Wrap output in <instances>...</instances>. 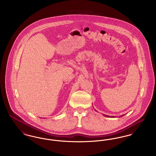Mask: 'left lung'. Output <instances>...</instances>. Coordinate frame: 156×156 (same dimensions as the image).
I'll use <instances>...</instances> for the list:
<instances>
[{"mask_svg": "<svg viewBox=\"0 0 156 156\" xmlns=\"http://www.w3.org/2000/svg\"><path fill=\"white\" fill-rule=\"evenodd\" d=\"M104 116H106V117H109H109H110V116H107V115H104ZM124 116V115H122V116H120V117H122V116ZM112 117H113V116H112ZM111 117V118H112Z\"/></svg>", "mask_w": 156, "mask_h": 156, "instance_id": "8db88e82", "label": "left lung"}]
</instances>
